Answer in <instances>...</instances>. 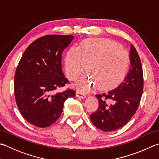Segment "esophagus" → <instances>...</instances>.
Listing matches in <instances>:
<instances>
[{
    "label": "esophagus",
    "instance_id": "34e87169",
    "mask_svg": "<svg viewBox=\"0 0 159 159\" xmlns=\"http://www.w3.org/2000/svg\"><path fill=\"white\" fill-rule=\"evenodd\" d=\"M76 96L79 98H85L86 97V94L85 93L83 92H80V91H78L76 92Z\"/></svg>",
    "mask_w": 159,
    "mask_h": 159
}]
</instances>
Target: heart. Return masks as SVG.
Here are the masks:
<instances>
[{
    "mask_svg": "<svg viewBox=\"0 0 159 159\" xmlns=\"http://www.w3.org/2000/svg\"><path fill=\"white\" fill-rule=\"evenodd\" d=\"M92 76H85L76 83L77 88L89 90L95 87L107 89L116 85L124 76L129 65L128 53L112 40L88 39L78 47H71L65 58V70L69 79L75 80L88 69Z\"/></svg>",
    "mask_w": 159,
    "mask_h": 159,
    "instance_id": "obj_1",
    "label": "heart"
}]
</instances>
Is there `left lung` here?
Wrapping results in <instances>:
<instances>
[{
	"mask_svg": "<svg viewBox=\"0 0 159 159\" xmlns=\"http://www.w3.org/2000/svg\"><path fill=\"white\" fill-rule=\"evenodd\" d=\"M130 63L127 75L116 88L96 95L98 108L90 115V119L102 131H116L125 125L139 107L143 90V74L141 59L132 45Z\"/></svg>",
	"mask_w": 159,
	"mask_h": 159,
	"instance_id": "obj_1",
	"label": "left lung"
}]
</instances>
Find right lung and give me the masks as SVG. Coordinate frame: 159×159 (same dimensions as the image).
<instances>
[{
	"instance_id": "right-lung-1",
	"label": "right lung",
	"mask_w": 159,
	"mask_h": 159,
	"mask_svg": "<svg viewBox=\"0 0 159 159\" xmlns=\"http://www.w3.org/2000/svg\"><path fill=\"white\" fill-rule=\"evenodd\" d=\"M71 35H45L24 52L16 70L14 94L18 110L27 122L47 127L56 122L64 102L75 90L57 89L70 84L61 67L62 52L73 40Z\"/></svg>"
}]
</instances>
